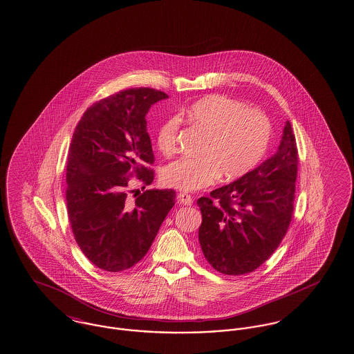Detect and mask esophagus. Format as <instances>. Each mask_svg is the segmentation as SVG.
I'll return each mask as SVG.
<instances>
[{
    "mask_svg": "<svg viewBox=\"0 0 354 354\" xmlns=\"http://www.w3.org/2000/svg\"><path fill=\"white\" fill-rule=\"evenodd\" d=\"M177 201L182 205H192V198L189 195V194H186V192H180L178 195H177Z\"/></svg>",
    "mask_w": 354,
    "mask_h": 354,
    "instance_id": "1",
    "label": "esophagus"
}]
</instances>
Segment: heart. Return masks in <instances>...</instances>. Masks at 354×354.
Listing matches in <instances>:
<instances>
[{
	"instance_id": "b5f03b06",
	"label": "heart",
	"mask_w": 354,
	"mask_h": 354,
	"mask_svg": "<svg viewBox=\"0 0 354 354\" xmlns=\"http://www.w3.org/2000/svg\"><path fill=\"white\" fill-rule=\"evenodd\" d=\"M192 125L205 133L199 158H181L169 162L162 173L167 186L181 192H196L217 181L221 174L234 180L250 172L268 149L272 125L268 116L256 109L223 95H208L192 103L185 111ZM178 118L162 122L156 145L169 156L177 149Z\"/></svg>"
}]
</instances>
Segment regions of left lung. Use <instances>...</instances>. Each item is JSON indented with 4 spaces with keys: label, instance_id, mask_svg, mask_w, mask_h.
Segmentation results:
<instances>
[{
    "label": "left lung",
    "instance_id": "1",
    "mask_svg": "<svg viewBox=\"0 0 354 354\" xmlns=\"http://www.w3.org/2000/svg\"><path fill=\"white\" fill-rule=\"evenodd\" d=\"M299 155L291 122L278 150L239 180L198 199L207 261L229 275L251 273L278 248L291 223Z\"/></svg>",
    "mask_w": 354,
    "mask_h": 354
}]
</instances>
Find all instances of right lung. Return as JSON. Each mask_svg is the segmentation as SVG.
<instances>
[{"label":"right lung","mask_w":354,"mask_h":354,"mask_svg":"<svg viewBox=\"0 0 354 354\" xmlns=\"http://www.w3.org/2000/svg\"><path fill=\"white\" fill-rule=\"evenodd\" d=\"M165 98L150 88L119 91L88 109L72 136L68 218L81 251L102 270L122 272L142 260L174 205L172 189L146 190L128 202L133 176L145 186L153 181L146 113Z\"/></svg>","instance_id":"right-lung-1"}]
</instances>
